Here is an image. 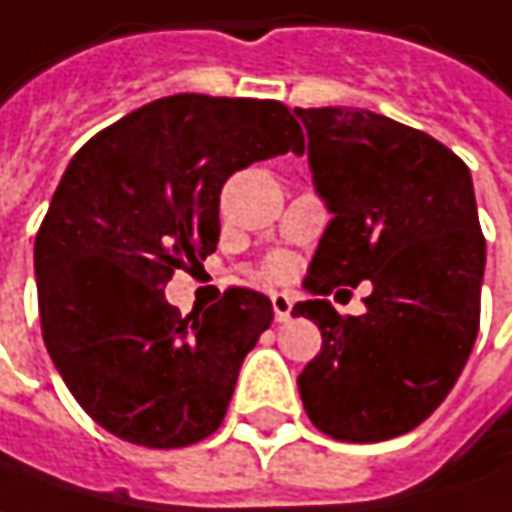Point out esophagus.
<instances>
[{
  "label": "esophagus",
  "instance_id": "1",
  "mask_svg": "<svg viewBox=\"0 0 512 512\" xmlns=\"http://www.w3.org/2000/svg\"><path fill=\"white\" fill-rule=\"evenodd\" d=\"M292 306H295V298L286 295V292H272V309H275V321L286 323L292 318Z\"/></svg>",
  "mask_w": 512,
  "mask_h": 512
}]
</instances>
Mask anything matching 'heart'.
I'll return each instance as SVG.
<instances>
[{"label":"heart","mask_w":512,"mask_h":512,"mask_svg":"<svg viewBox=\"0 0 512 512\" xmlns=\"http://www.w3.org/2000/svg\"><path fill=\"white\" fill-rule=\"evenodd\" d=\"M283 269H286V263H283V260L272 263V272H275V275H283Z\"/></svg>","instance_id":"obj_1"}]
</instances>
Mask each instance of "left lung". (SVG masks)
Masks as SVG:
<instances>
[{"label":"left lung","mask_w":512,"mask_h":512,"mask_svg":"<svg viewBox=\"0 0 512 512\" xmlns=\"http://www.w3.org/2000/svg\"><path fill=\"white\" fill-rule=\"evenodd\" d=\"M315 194L332 214L309 263L321 352L298 375L306 415L338 441L415 430L456 387L478 335L484 234L470 168L424 131L364 108H295ZM373 283L361 319L325 300Z\"/></svg>","instance_id":"obj_1"}]
</instances>
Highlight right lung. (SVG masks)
I'll list each match as a JSON object with an SVG mask.
<instances>
[{
    "label": "right lung",
    "mask_w": 512,
    "mask_h": 512,
    "mask_svg": "<svg viewBox=\"0 0 512 512\" xmlns=\"http://www.w3.org/2000/svg\"><path fill=\"white\" fill-rule=\"evenodd\" d=\"M286 151L303 154L286 105L174 94L68 163L36 234L39 321L62 381L108 433L168 450L220 427L272 300L229 289L180 318L166 283L217 249L223 183Z\"/></svg>",
    "instance_id": "1"
}]
</instances>
